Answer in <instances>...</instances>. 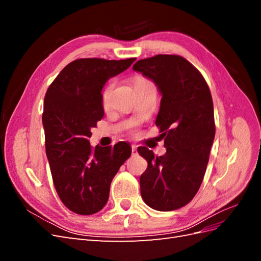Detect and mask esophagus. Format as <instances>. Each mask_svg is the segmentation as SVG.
<instances>
[{"label":"esophagus","mask_w":261,"mask_h":261,"mask_svg":"<svg viewBox=\"0 0 261 261\" xmlns=\"http://www.w3.org/2000/svg\"><path fill=\"white\" fill-rule=\"evenodd\" d=\"M132 153L133 154H136L137 153V146H135V145L132 146Z\"/></svg>","instance_id":"1"}]
</instances>
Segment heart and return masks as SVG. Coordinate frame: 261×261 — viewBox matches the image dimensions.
Wrapping results in <instances>:
<instances>
[{
    "label": "heart",
    "instance_id": "obj_1",
    "mask_svg": "<svg viewBox=\"0 0 261 261\" xmlns=\"http://www.w3.org/2000/svg\"><path fill=\"white\" fill-rule=\"evenodd\" d=\"M145 82H147V81L145 80V78H143V77H135V78H134V85H135V87L138 86V85H140V84L145 83ZM110 89H111V88H108V89L105 91V93H103V103H105V105H108V102H109Z\"/></svg>",
    "mask_w": 261,
    "mask_h": 261
}]
</instances>
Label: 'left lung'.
<instances>
[{"instance_id": "8db88e82", "label": "left lung", "mask_w": 261, "mask_h": 261, "mask_svg": "<svg viewBox=\"0 0 261 261\" xmlns=\"http://www.w3.org/2000/svg\"><path fill=\"white\" fill-rule=\"evenodd\" d=\"M133 69L152 81L162 96L155 124L167 148L161 156L138 149L148 161L141 197L154 210H175L194 198L207 169L216 135L211 93L199 70L179 55L139 60Z\"/></svg>"}]
</instances>
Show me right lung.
<instances>
[{
    "label": "right lung",
    "instance_id": "right-lung-1",
    "mask_svg": "<svg viewBox=\"0 0 261 261\" xmlns=\"http://www.w3.org/2000/svg\"><path fill=\"white\" fill-rule=\"evenodd\" d=\"M135 60H75L45 93L42 124L53 183L62 202L77 215H93L106 206L113 177L130 156L127 143L92 148L89 138L105 115L103 86Z\"/></svg>",
    "mask_w": 261,
    "mask_h": 261
}]
</instances>
